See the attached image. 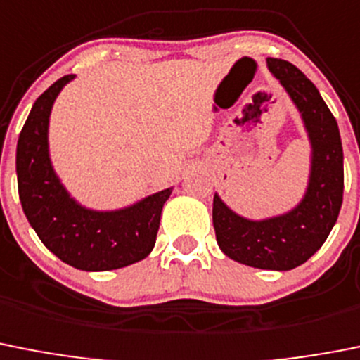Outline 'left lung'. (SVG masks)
I'll return each instance as SVG.
<instances>
[{"label":"left lung","mask_w":360,"mask_h":360,"mask_svg":"<svg viewBox=\"0 0 360 360\" xmlns=\"http://www.w3.org/2000/svg\"><path fill=\"white\" fill-rule=\"evenodd\" d=\"M269 71L289 92L312 144L307 193L300 205L283 216L250 221L237 216L214 196L212 223L221 252L259 269L288 271L311 259L338 221L345 191L342 144L338 121L316 85L296 65L268 58Z\"/></svg>","instance_id":"1"}]
</instances>
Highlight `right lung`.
Returning a JSON list of instances; mask_svg holds the SVG:
<instances>
[{
	"label": "right lung",
	"mask_w": 360,
	"mask_h": 360,
	"mask_svg": "<svg viewBox=\"0 0 360 360\" xmlns=\"http://www.w3.org/2000/svg\"><path fill=\"white\" fill-rule=\"evenodd\" d=\"M72 78L75 75H65L42 92L19 134L15 153L19 200L42 245L62 262L84 271L124 268L153 250L171 189L112 212L89 210L69 196L49 162L48 123L53 101Z\"/></svg>",
	"instance_id": "add662e5"
}]
</instances>
